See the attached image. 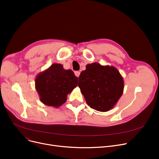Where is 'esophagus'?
Wrapping results in <instances>:
<instances>
[{
    "mask_svg": "<svg viewBox=\"0 0 159 159\" xmlns=\"http://www.w3.org/2000/svg\"><path fill=\"white\" fill-rule=\"evenodd\" d=\"M80 73V71H75V75H76V76H77V77H79Z\"/></svg>",
    "mask_w": 159,
    "mask_h": 159,
    "instance_id": "esophagus-1",
    "label": "esophagus"
}]
</instances>
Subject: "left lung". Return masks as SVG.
I'll use <instances>...</instances> for the list:
<instances>
[{"label":"left lung","instance_id":"1","mask_svg":"<svg viewBox=\"0 0 159 159\" xmlns=\"http://www.w3.org/2000/svg\"><path fill=\"white\" fill-rule=\"evenodd\" d=\"M80 73L78 86L88 106L98 111L112 109L123 93L124 81L113 66L94 62Z\"/></svg>","mask_w":159,"mask_h":159}]
</instances>
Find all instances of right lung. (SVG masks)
<instances>
[{
	"label": "right lung",
	"mask_w": 159,
	"mask_h": 159,
	"mask_svg": "<svg viewBox=\"0 0 159 159\" xmlns=\"http://www.w3.org/2000/svg\"><path fill=\"white\" fill-rule=\"evenodd\" d=\"M77 83L78 77L71 70H64L61 64H53L37 75L35 88L42 102L58 107L66 102L68 95Z\"/></svg>",
	"instance_id": "right-lung-1"
}]
</instances>
